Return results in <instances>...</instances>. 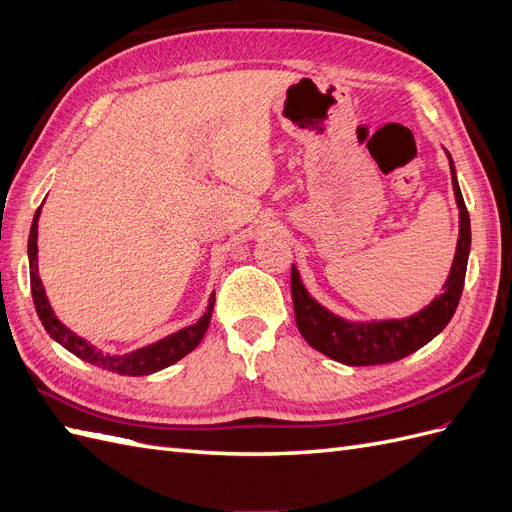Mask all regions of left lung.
<instances>
[{
    "mask_svg": "<svg viewBox=\"0 0 512 512\" xmlns=\"http://www.w3.org/2000/svg\"><path fill=\"white\" fill-rule=\"evenodd\" d=\"M446 156L448 164H451L453 190L459 207V239L453 267L444 284V292L410 318L350 322L346 318L335 316L327 307H322L312 294L305 290L297 267L292 265L290 290L294 303V318H297V327L309 346L344 365H382L404 359V356L423 348L446 327L448 322H451L461 299L463 282H466L472 235L470 215L459 190L455 164L451 153L446 151Z\"/></svg>",
    "mask_w": 512,
    "mask_h": 512,
    "instance_id": "8db88e82",
    "label": "left lung"
}]
</instances>
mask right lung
Instances as JSON below:
<instances>
[{
    "label": "right lung",
    "instance_id": "add662e5",
    "mask_svg": "<svg viewBox=\"0 0 512 512\" xmlns=\"http://www.w3.org/2000/svg\"><path fill=\"white\" fill-rule=\"evenodd\" d=\"M38 218H40V209L34 215L32 230H29V243H27L29 282H32V297H34V305H36V312H38L42 327L55 339L57 344L70 350L74 356H79V359H83L91 365H98L102 369L115 371V374H119V376H149V374H153V371H160L168 365L177 363L179 359H183L185 354H190L200 344V339L205 337V333L209 329L213 305H215V292H211L207 312L196 324H190V327L168 335L156 344L138 348L128 354H121V356L106 354V352L98 350L96 346H91L87 339L72 333L66 324L59 322V318L55 316L49 299H46L40 275H38V243H36L38 241Z\"/></svg>",
    "mask_w": 512,
    "mask_h": 512
}]
</instances>
